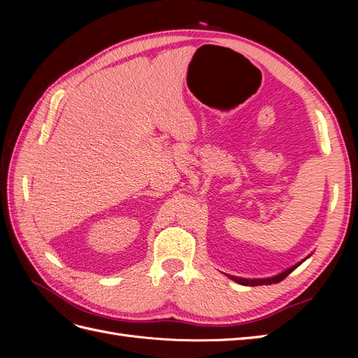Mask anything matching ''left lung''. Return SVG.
Wrapping results in <instances>:
<instances>
[{
    "label": "left lung",
    "mask_w": 358,
    "mask_h": 358,
    "mask_svg": "<svg viewBox=\"0 0 358 358\" xmlns=\"http://www.w3.org/2000/svg\"><path fill=\"white\" fill-rule=\"evenodd\" d=\"M306 258H309V255H308ZM306 258H305V259H306ZM305 259H301L300 263H297V264H294V266H291V267H288L287 270H284V272H280V273H278V275H275V276H270V278L248 279V278H237V276L227 275V273H225V276H229L231 280H234V282L241 284V285H246V287H257V285H270V284H278V282H280V280H282V279H285V278L292 272V270L297 268L303 262H305Z\"/></svg>",
    "instance_id": "left-lung-1"
}]
</instances>
